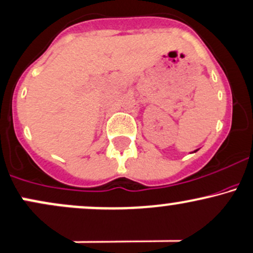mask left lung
<instances>
[{
  "label": "left lung",
  "mask_w": 253,
  "mask_h": 253,
  "mask_svg": "<svg viewBox=\"0 0 253 253\" xmlns=\"http://www.w3.org/2000/svg\"><path fill=\"white\" fill-rule=\"evenodd\" d=\"M197 151H198V150H194V151H193V152H197Z\"/></svg>",
  "instance_id": "obj_1"
}]
</instances>
